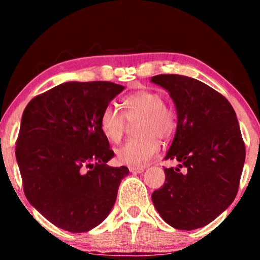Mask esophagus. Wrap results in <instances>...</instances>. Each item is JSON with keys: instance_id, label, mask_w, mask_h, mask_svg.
Segmentation results:
<instances>
[{"instance_id": "1", "label": "esophagus", "mask_w": 260, "mask_h": 260, "mask_svg": "<svg viewBox=\"0 0 260 260\" xmlns=\"http://www.w3.org/2000/svg\"><path fill=\"white\" fill-rule=\"evenodd\" d=\"M129 169V172H132V173H134V174H136V173H142L143 171H144V167H136V166H129L128 167Z\"/></svg>"}]
</instances>
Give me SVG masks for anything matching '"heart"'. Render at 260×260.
<instances>
[{
	"label": "heart",
	"mask_w": 260,
	"mask_h": 260,
	"mask_svg": "<svg viewBox=\"0 0 260 260\" xmlns=\"http://www.w3.org/2000/svg\"><path fill=\"white\" fill-rule=\"evenodd\" d=\"M124 113L112 104L100 114V128L109 142L119 143L124 136L127 121L140 119L136 124V138L127 141L116 150V159L120 164L143 166L159 151V140L167 141L178 128V112L166 104L159 91L141 89L125 96L121 101Z\"/></svg>",
	"instance_id": "heart-1"
}]
</instances>
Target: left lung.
I'll list each match as a JSON object with an SVG mask.
<instances>
[{
    "instance_id": "8db88e82",
    "label": "left lung",
    "mask_w": 260,
    "mask_h": 260,
    "mask_svg": "<svg viewBox=\"0 0 260 260\" xmlns=\"http://www.w3.org/2000/svg\"><path fill=\"white\" fill-rule=\"evenodd\" d=\"M151 81L169 91L178 128L165 159V182L152 192L164 221L177 230L208 225L232 204L239 190L245 146L234 109L225 96L196 79L158 74Z\"/></svg>"
}]
</instances>
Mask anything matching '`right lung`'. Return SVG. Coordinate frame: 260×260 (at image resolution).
<instances>
[{
    "label": "right lung",
    "instance_id": "right-lung-1",
    "mask_svg": "<svg viewBox=\"0 0 260 260\" xmlns=\"http://www.w3.org/2000/svg\"><path fill=\"white\" fill-rule=\"evenodd\" d=\"M124 89L109 81L65 82L25 108L16 158L26 199L55 226L81 233L100 225L117 199L126 166L113 157L100 114Z\"/></svg>",
    "mask_w": 260,
    "mask_h": 260
}]
</instances>
